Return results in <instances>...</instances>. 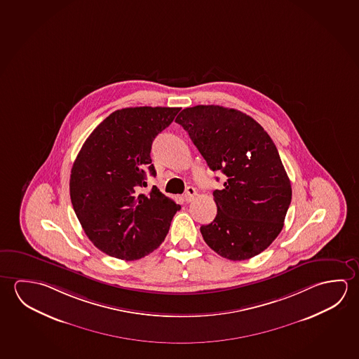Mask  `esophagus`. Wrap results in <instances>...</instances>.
Here are the masks:
<instances>
[{"label": "esophagus", "instance_id": "1", "mask_svg": "<svg viewBox=\"0 0 359 359\" xmlns=\"http://www.w3.org/2000/svg\"><path fill=\"white\" fill-rule=\"evenodd\" d=\"M195 195H196L195 189L193 188V187H188L187 190H185V194H184V200H185L187 203H190L191 200L194 199Z\"/></svg>", "mask_w": 359, "mask_h": 359}]
</instances>
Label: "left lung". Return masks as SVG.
<instances>
[{
	"mask_svg": "<svg viewBox=\"0 0 359 359\" xmlns=\"http://www.w3.org/2000/svg\"><path fill=\"white\" fill-rule=\"evenodd\" d=\"M212 171L226 177L214 190L217 217L201 225L206 244L230 260L262 253L282 231L292 187L274 142L247 114L217 105L184 109L175 118Z\"/></svg>",
	"mask_w": 359,
	"mask_h": 359,
	"instance_id": "left-lung-1",
	"label": "left lung"
}]
</instances>
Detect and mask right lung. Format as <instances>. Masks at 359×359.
<instances>
[{
	"mask_svg": "<svg viewBox=\"0 0 359 359\" xmlns=\"http://www.w3.org/2000/svg\"><path fill=\"white\" fill-rule=\"evenodd\" d=\"M179 107H126L110 114L83 142L70 177V196L85 234L101 252L136 260L164 241L180 205L153 187L154 139L166 129Z\"/></svg>",
	"mask_w": 359,
	"mask_h": 359,
	"instance_id": "add662e5",
	"label": "right lung"
}]
</instances>
